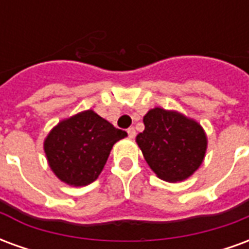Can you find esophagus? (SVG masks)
<instances>
[{"mask_svg":"<svg viewBox=\"0 0 249 249\" xmlns=\"http://www.w3.org/2000/svg\"><path fill=\"white\" fill-rule=\"evenodd\" d=\"M128 136H129V139H135L136 137V129L133 128V126H130V128H128Z\"/></svg>","mask_w":249,"mask_h":249,"instance_id":"obj_1","label":"esophagus"}]
</instances>
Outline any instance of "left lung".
Returning <instances> with one entry per match:
<instances>
[{
	"mask_svg": "<svg viewBox=\"0 0 249 249\" xmlns=\"http://www.w3.org/2000/svg\"><path fill=\"white\" fill-rule=\"evenodd\" d=\"M145 129L136 137L148 165L169 183L189 178L203 162L207 137L203 128L178 112L155 108L144 116Z\"/></svg>",
	"mask_w": 249,
	"mask_h": 249,
	"instance_id": "obj_1",
	"label": "left lung"
}]
</instances>
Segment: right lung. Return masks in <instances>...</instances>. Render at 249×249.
Segmentation results:
<instances>
[{
    "mask_svg": "<svg viewBox=\"0 0 249 249\" xmlns=\"http://www.w3.org/2000/svg\"><path fill=\"white\" fill-rule=\"evenodd\" d=\"M125 136V130L87 110L64 120L52 130L45 140V153L57 178L81 187L98 178L113 144Z\"/></svg>",
    "mask_w": 249,
    "mask_h": 249,
    "instance_id": "1",
    "label": "right lung"
}]
</instances>
